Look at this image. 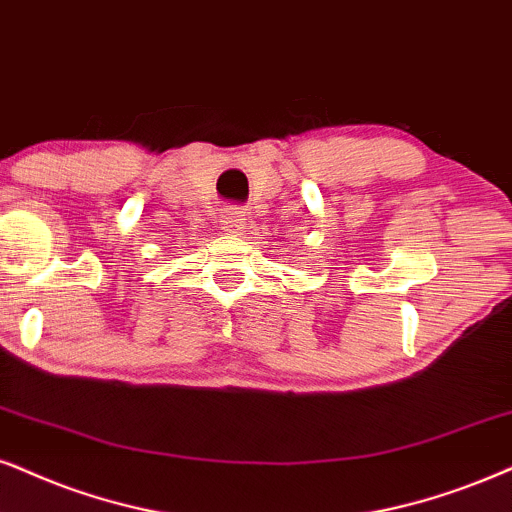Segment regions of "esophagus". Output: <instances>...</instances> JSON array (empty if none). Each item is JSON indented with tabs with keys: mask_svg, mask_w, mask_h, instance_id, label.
<instances>
[{
	"mask_svg": "<svg viewBox=\"0 0 512 512\" xmlns=\"http://www.w3.org/2000/svg\"><path fill=\"white\" fill-rule=\"evenodd\" d=\"M219 222H222V229L226 234H241L245 229V215L238 208H226L222 217H219Z\"/></svg>",
	"mask_w": 512,
	"mask_h": 512,
	"instance_id": "obj_1",
	"label": "esophagus"
}]
</instances>
